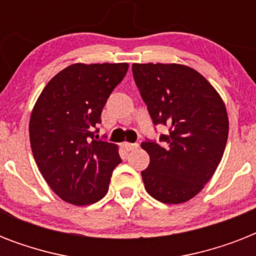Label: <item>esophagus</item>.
<instances>
[{"instance_id":"34e87169","label":"esophagus","mask_w":256,"mask_h":256,"mask_svg":"<svg viewBox=\"0 0 256 256\" xmlns=\"http://www.w3.org/2000/svg\"><path fill=\"white\" fill-rule=\"evenodd\" d=\"M138 148V144H130V142H124V148L126 152H132L134 148Z\"/></svg>"}]
</instances>
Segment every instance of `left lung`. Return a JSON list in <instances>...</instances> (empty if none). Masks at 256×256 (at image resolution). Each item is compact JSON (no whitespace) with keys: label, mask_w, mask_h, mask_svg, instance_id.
I'll use <instances>...</instances> for the list:
<instances>
[{"label":"left lung","mask_w":256,"mask_h":256,"mask_svg":"<svg viewBox=\"0 0 256 256\" xmlns=\"http://www.w3.org/2000/svg\"><path fill=\"white\" fill-rule=\"evenodd\" d=\"M132 76L154 124L168 126L158 144L144 140L150 164L140 172L152 198L190 200L220 164L228 136L224 102L196 70L179 64H132Z\"/></svg>","instance_id":"left-lung-1"}]
</instances>
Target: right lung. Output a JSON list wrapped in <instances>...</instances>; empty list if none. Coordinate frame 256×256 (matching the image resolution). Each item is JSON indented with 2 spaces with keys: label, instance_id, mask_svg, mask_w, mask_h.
<instances>
[{
  "label": "right lung",
  "instance_id": "right-lung-1",
  "mask_svg": "<svg viewBox=\"0 0 256 256\" xmlns=\"http://www.w3.org/2000/svg\"><path fill=\"white\" fill-rule=\"evenodd\" d=\"M128 69V64H73L48 82L34 104L29 124L33 156L50 188L65 202H98L122 162L118 146L96 140L92 132Z\"/></svg>",
  "mask_w": 256,
  "mask_h": 256
}]
</instances>
